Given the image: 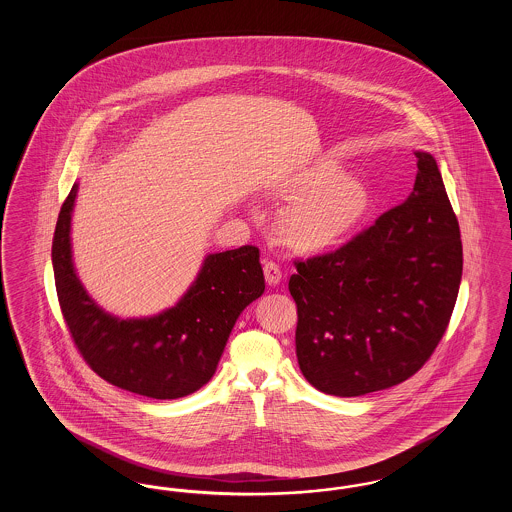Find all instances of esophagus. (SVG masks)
<instances>
[{
	"label": "esophagus",
	"mask_w": 512,
	"mask_h": 512,
	"mask_svg": "<svg viewBox=\"0 0 512 512\" xmlns=\"http://www.w3.org/2000/svg\"><path fill=\"white\" fill-rule=\"evenodd\" d=\"M263 270H265V280H267L268 286L280 284V280H282V270H280V267H278L274 261H265Z\"/></svg>",
	"instance_id": "1"
}]
</instances>
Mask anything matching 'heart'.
I'll use <instances>...</instances> for the list:
<instances>
[{
	"label": "heart",
	"instance_id": "1",
	"mask_svg": "<svg viewBox=\"0 0 512 512\" xmlns=\"http://www.w3.org/2000/svg\"><path fill=\"white\" fill-rule=\"evenodd\" d=\"M282 199H292L276 219L284 245L297 253H324L347 242L365 222L372 197L365 184L322 159L293 172L274 188Z\"/></svg>",
	"mask_w": 512,
	"mask_h": 512
}]
</instances>
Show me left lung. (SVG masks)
<instances>
[{"label": "left lung", "mask_w": 512, "mask_h": 512, "mask_svg": "<svg viewBox=\"0 0 512 512\" xmlns=\"http://www.w3.org/2000/svg\"><path fill=\"white\" fill-rule=\"evenodd\" d=\"M411 195L336 251L295 259V353L317 390L397 386L432 357L463 276L459 220L436 159L416 151Z\"/></svg>", "instance_id": "8db88e82"}]
</instances>
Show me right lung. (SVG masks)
<instances>
[{"mask_svg": "<svg viewBox=\"0 0 512 512\" xmlns=\"http://www.w3.org/2000/svg\"><path fill=\"white\" fill-rule=\"evenodd\" d=\"M76 184L61 205L51 261L59 307L86 365L109 384L151 399H178L215 374L236 318L265 292L259 247L209 255L176 307L159 317L119 320L84 292L71 259Z\"/></svg>", "mask_w": 512, "mask_h": 512, "instance_id": "1", "label": "right lung"}]
</instances>
